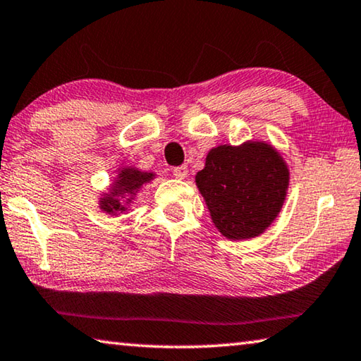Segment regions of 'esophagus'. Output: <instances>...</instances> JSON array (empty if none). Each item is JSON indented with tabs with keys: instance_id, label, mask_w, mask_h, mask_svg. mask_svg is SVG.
<instances>
[{
	"instance_id": "34e87169",
	"label": "esophagus",
	"mask_w": 361,
	"mask_h": 361,
	"mask_svg": "<svg viewBox=\"0 0 361 361\" xmlns=\"http://www.w3.org/2000/svg\"><path fill=\"white\" fill-rule=\"evenodd\" d=\"M173 175L178 180H183L188 175V167H186V165H178V167L173 169Z\"/></svg>"
}]
</instances>
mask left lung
<instances>
[{
  "label": "left lung",
  "mask_w": 361,
  "mask_h": 361,
  "mask_svg": "<svg viewBox=\"0 0 361 361\" xmlns=\"http://www.w3.org/2000/svg\"><path fill=\"white\" fill-rule=\"evenodd\" d=\"M196 185L223 236L250 239L265 231L281 210L289 171L270 145L252 141L212 149Z\"/></svg>",
  "instance_id": "1"
}]
</instances>
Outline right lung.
Returning <instances> with one entry per match:
<instances>
[{
	"label": "right lung",
	"mask_w": 361,
	"mask_h": 361,
	"mask_svg": "<svg viewBox=\"0 0 361 361\" xmlns=\"http://www.w3.org/2000/svg\"><path fill=\"white\" fill-rule=\"evenodd\" d=\"M154 178L152 173H145L136 169H123L118 173V178L116 180V186L111 194H107L106 197H102L101 209L107 212V214H118V212L125 210L123 196H127V202L131 201V197L135 196V192L145 185V183L151 181Z\"/></svg>",
	"instance_id": "obj_1"
}]
</instances>
